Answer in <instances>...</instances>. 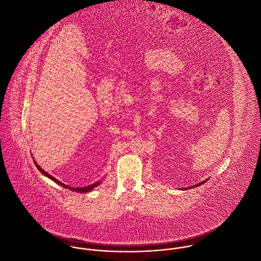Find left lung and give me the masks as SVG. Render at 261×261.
<instances>
[{"label": "left lung", "instance_id": "obj_1", "mask_svg": "<svg viewBox=\"0 0 261 261\" xmlns=\"http://www.w3.org/2000/svg\"><path fill=\"white\" fill-rule=\"evenodd\" d=\"M205 181H207V180H205ZM205 181H203V182H201V183H198V184H196L194 187H197V186H199V185H201V184H203V183H205ZM185 189H188V188H185ZM184 189V190H185Z\"/></svg>", "mask_w": 261, "mask_h": 261}]
</instances>
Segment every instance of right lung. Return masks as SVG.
<instances>
[{"mask_svg": "<svg viewBox=\"0 0 261 261\" xmlns=\"http://www.w3.org/2000/svg\"><path fill=\"white\" fill-rule=\"evenodd\" d=\"M34 165L36 166V168L38 169V171H40V173L41 174H43L44 176H46L47 178H49V179H51L54 182H56L57 184H59V185H61L62 187H64V188H69L70 190H73V191H76V192H79V193H85V192H88V191H90V190H92L94 187H96L97 185H99L100 183L99 182H96V183H94V184H92V185H89V186H85V187H82V188H80V187H77V188H74V187H69V186H67V185H65V184H63L62 182H60V181H58L56 178H54L53 176H50L49 174H47L46 172H44L35 162H34Z\"/></svg>", "mask_w": 261, "mask_h": 261, "instance_id": "1", "label": "right lung"}]
</instances>
